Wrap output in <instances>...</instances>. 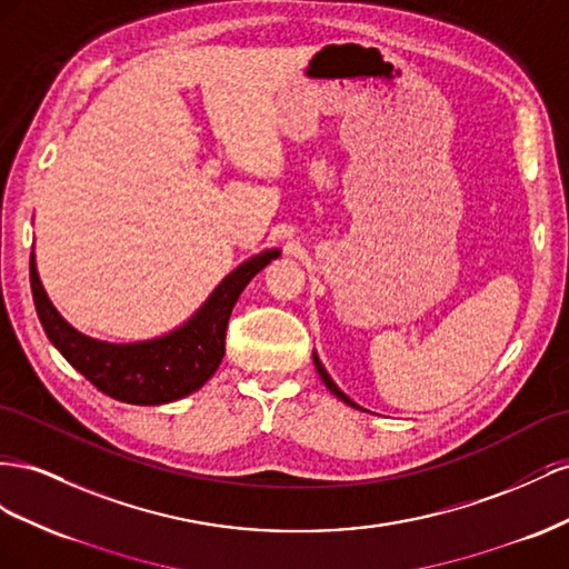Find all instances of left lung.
Here are the masks:
<instances>
[{
    "label": "left lung",
    "mask_w": 569,
    "mask_h": 569,
    "mask_svg": "<svg viewBox=\"0 0 569 569\" xmlns=\"http://www.w3.org/2000/svg\"><path fill=\"white\" fill-rule=\"evenodd\" d=\"M315 367H317V371H319V377H321V381H323V383H327V388H329V391H331V393H333L336 398H340V400H343V402H348V405H350V408H357V410H360V405H355V402H352V400H350V398H348V396H346L343 391H340V388H338V386L333 383V379L329 377V371H327V369H323V365L319 362V357H317V355H315Z\"/></svg>",
    "instance_id": "1"
}]
</instances>
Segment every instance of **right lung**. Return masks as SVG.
Returning <instances> with one entry per match:
<instances>
[{
    "label": "right lung",
    "instance_id": "obj_1",
    "mask_svg": "<svg viewBox=\"0 0 569 569\" xmlns=\"http://www.w3.org/2000/svg\"><path fill=\"white\" fill-rule=\"evenodd\" d=\"M279 250H264L233 269L183 327L138 343H107L76 331L47 298L36 254H30V288L47 338L97 391L131 405H164L202 388L226 352V329L246 286Z\"/></svg>",
    "mask_w": 569,
    "mask_h": 569
}]
</instances>
